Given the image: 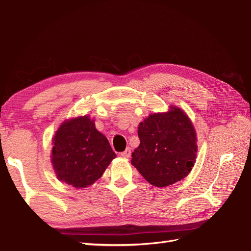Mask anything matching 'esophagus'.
<instances>
[{
  "label": "esophagus",
  "instance_id": "1",
  "mask_svg": "<svg viewBox=\"0 0 251 251\" xmlns=\"http://www.w3.org/2000/svg\"><path fill=\"white\" fill-rule=\"evenodd\" d=\"M120 156L123 158H130L131 156V149L130 148H126L125 151H123V153H120Z\"/></svg>",
  "mask_w": 251,
  "mask_h": 251
}]
</instances>
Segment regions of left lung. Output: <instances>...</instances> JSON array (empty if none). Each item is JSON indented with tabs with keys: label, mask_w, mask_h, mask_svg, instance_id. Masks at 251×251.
<instances>
[{
	"label": "left lung",
	"mask_w": 251,
	"mask_h": 251,
	"mask_svg": "<svg viewBox=\"0 0 251 251\" xmlns=\"http://www.w3.org/2000/svg\"><path fill=\"white\" fill-rule=\"evenodd\" d=\"M140 144L132 164L149 183L165 187L185 178L197 157V134L186 113L171 104L168 112L150 114L138 126Z\"/></svg>",
	"instance_id": "left-lung-1"
}]
</instances>
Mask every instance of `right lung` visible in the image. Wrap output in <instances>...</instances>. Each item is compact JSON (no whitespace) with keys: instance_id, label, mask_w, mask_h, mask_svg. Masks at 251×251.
<instances>
[{"instance_id":"1","label":"right lung","mask_w":251,"mask_h":251,"mask_svg":"<svg viewBox=\"0 0 251 251\" xmlns=\"http://www.w3.org/2000/svg\"><path fill=\"white\" fill-rule=\"evenodd\" d=\"M52 143L51 163L57 179L75 188L92 185L116 157L90 115L64 120Z\"/></svg>"}]
</instances>
